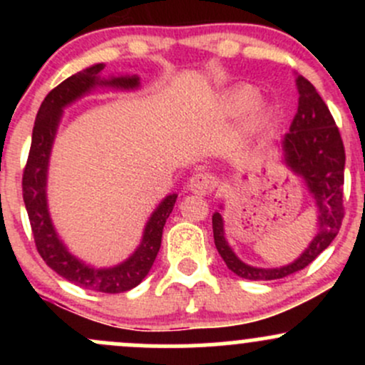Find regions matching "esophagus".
I'll use <instances>...</instances> for the list:
<instances>
[{
  "label": "esophagus",
  "mask_w": 365,
  "mask_h": 365,
  "mask_svg": "<svg viewBox=\"0 0 365 365\" xmlns=\"http://www.w3.org/2000/svg\"><path fill=\"white\" fill-rule=\"evenodd\" d=\"M216 188V178L212 177L211 173H206V171H199V173L192 175L190 180H188V190L194 192V194L206 195L211 194Z\"/></svg>",
  "instance_id": "obj_1"
}]
</instances>
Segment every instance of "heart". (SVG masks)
Here are the masks:
<instances>
[{"label": "heart", "mask_w": 365, "mask_h": 365, "mask_svg": "<svg viewBox=\"0 0 365 365\" xmlns=\"http://www.w3.org/2000/svg\"><path fill=\"white\" fill-rule=\"evenodd\" d=\"M259 91L252 86H238L228 91L221 99V110L226 116H240L259 103Z\"/></svg>", "instance_id": "obj_1"}]
</instances>
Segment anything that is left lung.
<instances>
[{"mask_svg":"<svg viewBox=\"0 0 365 365\" xmlns=\"http://www.w3.org/2000/svg\"><path fill=\"white\" fill-rule=\"evenodd\" d=\"M299 108L293 116L290 132L284 133L279 148L282 161L292 173L304 180L317 209V233L295 261L279 267H257L245 264L233 252L225 237L221 212L212 215L215 245L230 271L245 279H279L309 266L338 235L343 220V173L345 148L333 116L312 86L297 75Z\"/></svg>","mask_w":365,"mask_h":365,"instance_id":"1","label":"left lung"}]
</instances>
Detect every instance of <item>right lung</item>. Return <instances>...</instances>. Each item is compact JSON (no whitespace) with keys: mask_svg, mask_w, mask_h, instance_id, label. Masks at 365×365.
Listing matches in <instances>:
<instances>
[{"mask_svg":"<svg viewBox=\"0 0 365 365\" xmlns=\"http://www.w3.org/2000/svg\"><path fill=\"white\" fill-rule=\"evenodd\" d=\"M103 68V63H96L63 81L44 98L32 130V144L27 166L24 170L22 190L37 252L41 254L44 262L61 278L68 279L77 287L103 293H121L135 288L148 276L161 247L163 228L173 211L178 195L170 194L159 202L144 226L139 247L128 259L111 267H94L75 257L58 237L49 215L48 194H46L49 158H51L63 110L89 94L96 87H111L116 91H135L140 87V78L137 75L104 78L101 77Z\"/></svg>","mask_w":365,"mask_h":365,"instance_id":"1","label":"right lung"}]
</instances>
